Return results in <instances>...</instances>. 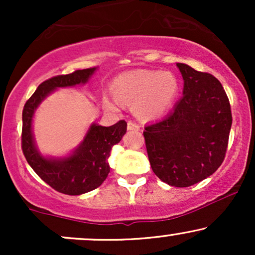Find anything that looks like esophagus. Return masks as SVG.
Instances as JSON below:
<instances>
[{
  "label": "esophagus",
  "instance_id": "1",
  "mask_svg": "<svg viewBox=\"0 0 255 255\" xmlns=\"http://www.w3.org/2000/svg\"><path fill=\"white\" fill-rule=\"evenodd\" d=\"M128 130H140V126L129 121L128 122Z\"/></svg>",
  "mask_w": 255,
  "mask_h": 255
}]
</instances>
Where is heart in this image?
Masks as SVG:
<instances>
[{
  "mask_svg": "<svg viewBox=\"0 0 255 255\" xmlns=\"http://www.w3.org/2000/svg\"><path fill=\"white\" fill-rule=\"evenodd\" d=\"M111 89L120 103L133 104L137 118L151 120L170 109L177 97L178 81L170 72L135 71L119 75ZM117 101L108 96L103 97L104 107L109 110L119 109Z\"/></svg>",
  "mask_w": 255,
  "mask_h": 255,
  "instance_id": "b5f03b06",
  "label": "heart"
}]
</instances>
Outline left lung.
Instances as JSON below:
<instances>
[{"mask_svg":"<svg viewBox=\"0 0 255 255\" xmlns=\"http://www.w3.org/2000/svg\"><path fill=\"white\" fill-rule=\"evenodd\" d=\"M176 66L183 96L171 114L146 126L144 136L154 174L169 186L189 187L211 176L223 163L233 118L217 79L188 64Z\"/></svg>","mask_w":255,"mask_h":255,"instance_id":"8db88e82","label":"left lung"}]
</instances>
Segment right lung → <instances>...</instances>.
I'll use <instances>...</instances> for the list:
<instances>
[{
  "mask_svg": "<svg viewBox=\"0 0 255 255\" xmlns=\"http://www.w3.org/2000/svg\"><path fill=\"white\" fill-rule=\"evenodd\" d=\"M97 68L75 71L67 75H57L45 80L26 102L22 110V152L31 168L45 183L57 192L68 195H80L91 192L104 182L110 172V151L121 141L127 131V122L103 127L91 124L83 141L71 153L62 157L44 156L37 147L33 135L34 113L40 103L57 89L85 85Z\"/></svg>",
  "mask_w": 255,
  "mask_h": 255,
  "instance_id": "add662e5",
  "label": "right lung"
}]
</instances>
